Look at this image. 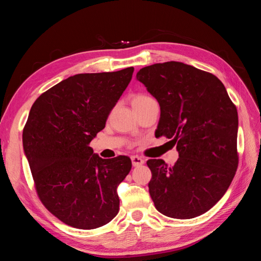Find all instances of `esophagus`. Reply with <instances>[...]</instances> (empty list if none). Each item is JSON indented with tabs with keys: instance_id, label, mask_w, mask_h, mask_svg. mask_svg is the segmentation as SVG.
Returning <instances> with one entry per match:
<instances>
[{
	"instance_id": "obj_1",
	"label": "esophagus",
	"mask_w": 261,
	"mask_h": 261,
	"mask_svg": "<svg viewBox=\"0 0 261 261\" xmlns=\"http://www.w3.org/2000/svg\"><path fill=\"white\" fill-rule=\"evenodd\" d=\"M132 163H133V167H140V165L144 164V159H141L140 156H137V155H133L132 158Z\"/></svg>"
}]
</instances>
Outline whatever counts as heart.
<instances>
[{
  "label": "heart",
  "instance_id": "1",
  "mask_svg": "<svg viewBox=\"0 0 261 261\" xmlns=\"http://www.w3.org/2000/svg\"><path fill=\"white\" fill-rule=\"evenodd\" d=\"M153 99L151 97H149L148 94L145 93H139L137 96H135L132 100V106H138V105H144L147 103L149 101H152Z\"/></svg>",
  "mask_w": 261,
  "mask_h": 261
}]
</instances>
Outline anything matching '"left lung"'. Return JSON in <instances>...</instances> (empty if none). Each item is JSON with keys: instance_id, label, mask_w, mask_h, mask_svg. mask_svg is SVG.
Instances as JSON below:
<instances>
[{"instance_id": "1", "label": "left lung", "mask_w": 261, "mask_h": 261, "mask_svg": "<svg viewBox=\"0 0 261 261\" xmlns=\"http://www.w3.org/2000/svg\"><path fill=\"white\" fill-rule=\"evenodd\" d=\"M136 78L159 102L155 137L171 139L179 156L172 167L147 161L154 207L174 219L198 217L222 198L238 169V110L218 77L184 63H156Z\"/></svg>"}]
</instances>
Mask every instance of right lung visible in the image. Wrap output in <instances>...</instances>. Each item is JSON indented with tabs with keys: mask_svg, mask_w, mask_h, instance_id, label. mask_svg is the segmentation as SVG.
<instances>
[{
	"mask_svg": "<svg viewBox=\"0 0 261 261\" xmlns=\"http://www.w3.org/2000/svg\"><path fill=\"white\" fill-rule=\"evenodd\" d=\"M134 67L77 74L43 92L30 109L22 146L43 206L82 230L109 223L120 209L116 188L128 156L102 159L89 147L128 86Z\"/></svg>",
	"mask_w": 261,
	"mask_h": 261,
	"instance_id": "1",
	"label": "right lung"
}]
</instances>
